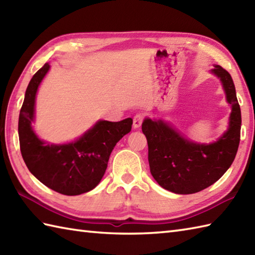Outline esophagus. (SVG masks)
<instances>
[{
    "label": "esophagus",
    "mask_w": 255,
    "mask_h": 255,
    "mask_svg": "<svg viewBox=\"0 0 255 255\" xmlns=\"http://www.w3.org/2000/svg\"><path fill=\"white\" fill-rule=\"evenodd\" d=\"M142 122H143V115H141V114H137V115L133 117V124H132L133 128L134 129L139 128L140 126H141Z\"/></svg>",
    "instance_id": "esophagus-1"
}]
</instances>
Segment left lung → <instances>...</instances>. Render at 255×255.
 <instances>
[{"label": "left lung", "instance_id": "8db88e82", "mask_svg": "<svg viewBox=\"0 0 255 255\" xmlns=\"http://www.w3.org/2000/svg\"><path fill=\"white\" fill-rule=\"evenodd\" d=\"M211 72L220 79L232 107L228 130L217 141L194 143L164 122L145 118L142 123L151 174L160 186L175 194H194L213 185L229 169L239 148L241 111L234 81L220 66Z\"/></svg>", "mask_w": 255, "mask_h": 255}]
</instances>
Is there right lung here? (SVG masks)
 Listing matches in <instances>:
<instances>
[{
	"label": "right lung",
	"mask_w": 255,
	"mask_h": 255,
	"mask_svg": "<svg viewBox=\"0 0 255 255\" xmlns=\"http://www.w3.org/2000/svg\"><path fill=\"white\" fill-rule=\"evenodd\" d=\"M49 68L46 63L38 70L27 86L18 119L20 152L31 174L44 185L74 196L92 191L101 182L114 147L131 130L132 119L100 121L77 141L68 144L44 142L35 134L31 123L38 86Z\"/></svg>",
	"instance_id": "right-lung-1"
}]
</instances>
